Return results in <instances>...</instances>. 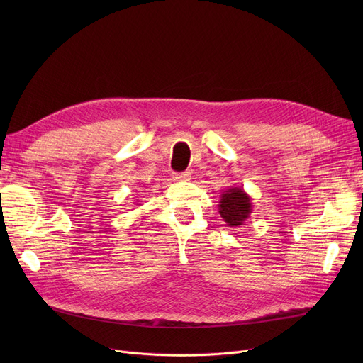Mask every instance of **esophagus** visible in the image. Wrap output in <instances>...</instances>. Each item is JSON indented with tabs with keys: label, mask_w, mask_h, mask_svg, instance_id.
I'll return each instance as SVG.
<instances>
[{
	"label": "esophagus",
	"mask_w": 363,
	"mask_h": 363,
	"mask_svg": "<svg viewBox=\"0 0 363 363\" xmlns=\"http://www.w3.org/2000/svg\"><path fill=\"white\" fill-rule=\"evenodd\" d=\"M174 178L177 181H189L191 179V174H189V172H182V174H177Z\"/></svg>",
	"instance_id": "obj_1"
}]
</instances>
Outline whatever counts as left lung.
<instances>
[{"label":"left lung","mask_w":363,"mask_h":363,"mask_svg":"<svg viewBox=\"0 0 363 363\" xmlns=\"http://www.w3.org/2000/svg\"><path fill=\"white\" fill-rule=\"evenodd\" d=\"M219 215L225 223L231 228L242 226L250 218L253 211L252 197L244 191L241 186L226 188L220 194L219 200Z\"/></svg>","instance_id":"1"}]
</instances>
